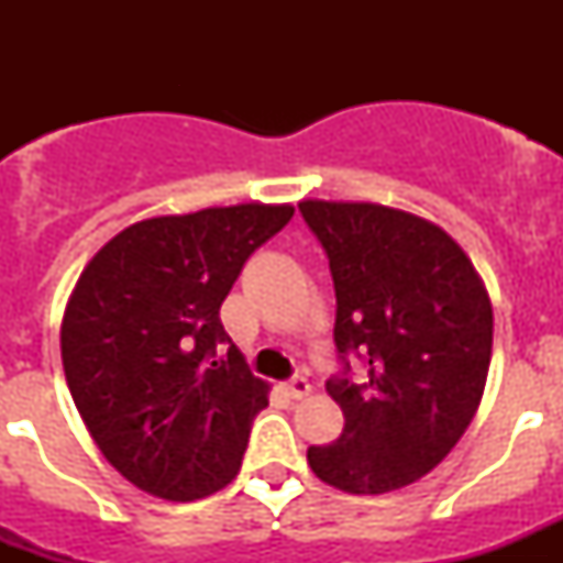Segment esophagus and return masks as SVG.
I'll use <instances>...</instances> for the list:
<instances>
[{
    "mask_svg": "<svg viewBox=\"0 0 563 563\" xmlns=\"http://www.w3.org/2000/svg\"><path fill=\"white\" fill-rule=\"evenodd\" d=\"M285 391H287V397H292V400H301V397L310 395L312 386L307 377H292V380L285 383Z\"/></svg>",
    "mask_w": 563,
    "mask_h": 563,
    "instance_id": "obj_1",
    "label": "esophagus"
}]
</instances>
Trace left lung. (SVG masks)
<instances>
[{"label":"left lung","mask_w":563,"mask_h":563,"mask_svg":"<svg viewBox=\"0 0 563 563\" xmlns=\"http://www.w3.org/2000/svg\"><path fill=\"white\" fill-rule=\"evenodd\" d=\"M335 282V346L366 361L363 383L327 391L343 411L312 474L343 494L400 490L451 454L485 391L494 307L471 258L434 222L377 202L301 200Z\"/></svg>","instance_id":"left-lung-1"}]
</instances>
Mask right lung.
<instances>
[{"mask_svg":"<svg viewBox=\"0 0 563 563\" xmlns=\"http://www.w3.org/2000/svg\"><path fill=\"white\" fill-rule=\"evenodd\" d=\"M292 206L242 202L152 217L112 236L78 276L62 321L69 395L121 476L168 501H194L242 467L251 422L267 406L220 321L258 245Z\"/></svg>","mask_w":563,"mask_h":563,"instance_id":"add662e5","label":"right lung"}]
</instances>
